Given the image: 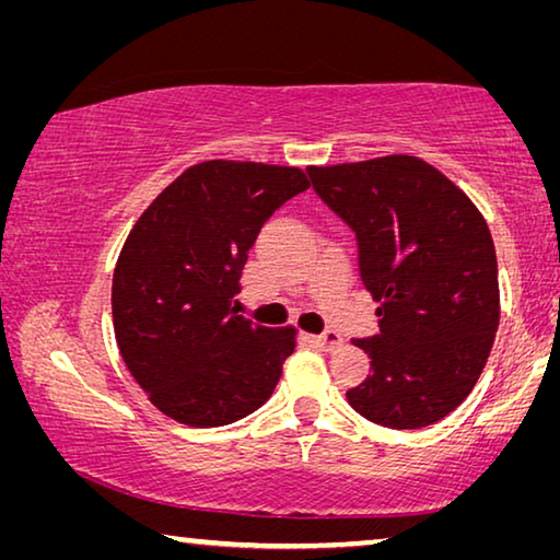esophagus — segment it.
<instances>
[{
    "mask_svg": "<svg viewBox=\"0 0 560 560\" xmlns=\"http://www.w3.org/2000/svg\"><path fill=\"white\" fill-rule=\"evenodd\" d=\"M308 340H311V346H316L318 350H326V353H334V350L343 346V338L334 334V330H328V334H324V336H308Z\"/></svg>",
    "mask_w": 560,
    "mask_h": 560,
    "instance_id": "1",
    "label": "esophagus"
}]
</instances>
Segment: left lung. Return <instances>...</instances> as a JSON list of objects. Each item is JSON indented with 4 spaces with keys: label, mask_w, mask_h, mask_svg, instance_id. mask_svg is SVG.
Masks as SVG:
<instances>
[{
    "label": "left lung",
    "mask_w": 560,
    "mask_h": 560,
    "mask_svg": "<svg viewBox=\"0 0 560 560\" xmlns=\"http://www.w3.org/2000/svg\"><path fill=\"white\" fill-rule=\"evenodd\" d=\"M308 175L353 226L360 277L381 303V334L353 340L373 373L348 402L383 428H428L474 390L494 346L499 267L485 214L415 155L311 165Z\"/></svg>",
    "instance_id": "8db88e82"
}]
</instances>
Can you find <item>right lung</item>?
<instances>
[{
  "label": "right lung",
  "mask_w": 560,
  "mask_h": 560,
  "mask_svg": "<svg viewBox=\"0 0 560 560\" xmlns=\"http://www.w3.org/2000/svg\"><path fill=\"white\" fill-rule=\"evenodd\" d=\"M303 189L301 167L207 160L132 224L113 271V328L130 375L170 420L222 428L271 397L296 328L252 324L234 293L264 222Z\"/></svg>",
  "instance_id": "1"
}]
</instances>
